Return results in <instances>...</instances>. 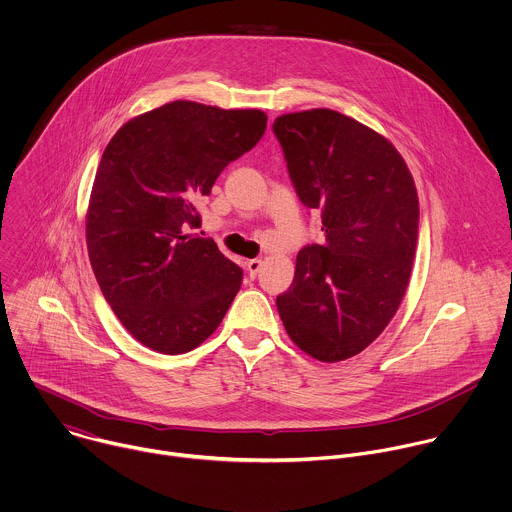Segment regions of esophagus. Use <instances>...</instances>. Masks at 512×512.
I'll return each mask as SVG.
<instances>
[{
	"instance_id": "esophagus-1",
	"label": "esophagus",
	"mask_w": 512,
	"mask_h": 512,
	"mask_svg": "<svg viewBox=\"0 0 512 512\" xmlns=\"http://www.w3.org/2000/svg\"><path fill=\"white\" fill-rule=\"evenodd\" d=\"M245 267H247L249 277H251V279H255V277H257V273H259V269H261V259H249V261L245 263Z\"/></svg>"
}]
</instances>
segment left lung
Segmentation results:
<instances>
[{
  "mask_svg": "<svg viewBox=\"0 0 512 512\" xmlns=\"http://www.w3.org/2000/svg\"><path fill=\"white\" fill-rule=\"evenodd\" d=\"M273 132L325 237L297 253L277 311L299 350L342 362L366 350L402 303L418 241L416 185L394 144L346 114H283Z\"/></svg>",
  "mask_w": 512,
  "mask_h": 512,
  "instance_id": "left-lung-1",
  "label": "left lung"
}]
</instances>
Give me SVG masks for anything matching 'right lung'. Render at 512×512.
Wrapping results in <instances>:
<instances>
[{"label":"right lung","instance_id":"add662e5","mask_svg":"<svg viewBox=\"0 0 512 512\" xmlns=\"http://www.w3.org/2000/svg\"><path fill=\"white\" fill-rule=\"evenodd\" d=\"M267 128L261 110L175 100L128 120L108 142L86 213L90 263L104 299L154 352L195 350L219 327L243 271L201 225L197 203Z\"/></svg>","mask_w":512,"mask_h":512}]
</instances>
